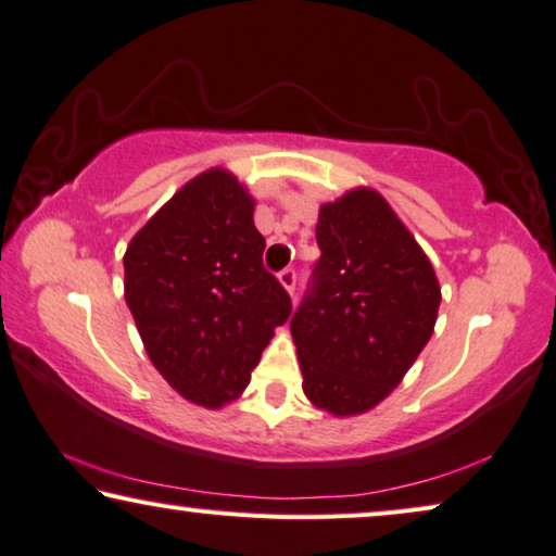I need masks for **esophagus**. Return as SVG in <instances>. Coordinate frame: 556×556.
Returning <instances> with one entry per match:
<instances>
[{
    "label": "esophagus",
    "instance_id": "34e87169",
    "mask_svg": "<svg viewBox=\"0 0 556 556\" xmlns=\"http://www.w3.org/2000/svg\"><path fill=\"white\" fill-rule=\"evenodd\" d=\"M279 281H281V287H285L289 294H294V287H296V271H294L292 267H287V269H281V271H279Z\"/></svg>",
    "mask_w": 556,
    "mask_h": 556
}]
</instances>
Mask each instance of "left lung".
<instances>
[{
	"label": "left lung",
	"instance_id": "8db88e82",
	"mask_svg": "<svg viewBox=\"0 0 556 556\" xmlns=\"http://www.w3.org/2000/svg\"><path fill=\"white\" fill-rule=\"evenodd\" d=\"M319 260L292 315L302 388L317 408L355 416L378 405L431 340L435 271L370 189L319 208Z\"/></svg>",
	"mask_w": 556,
	"mask_h": 556
}]
</instances>
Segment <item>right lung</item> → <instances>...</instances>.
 <instances>
[{
  "instance_id": "1",
  "label": "right lung",
  "mask_w": 556,
  "mask_h": 556,
  "mask_svg": "<svg viewBox=\"0 0 556 556\" xmlns=\"http://www.w3.org/2000/svg\"><path fill=\"white\" fill-rule=\"evenodd\" d=\"M254 201L222 168L206 170L132 237L125 302L146 353L203 408L237 401L292 300L264 269Z\"/></svg>"
}]
</instances>
